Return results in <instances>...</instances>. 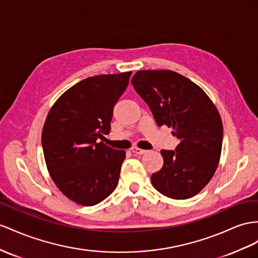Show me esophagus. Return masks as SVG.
<instances>
[{
    "instance_id": "1",
    "label": "esophagus",
    "mask_w": 258,
    "mask_h": 258,
    "mask_svg": "<svg viewBox=\"0 0 258 258\" xmlns=\"http://www.w3.org/2000/svg\"><path fill=\"white\" fill-rule=\"evenodd\" d=\"M131 150L133 151L134 154H137V155H143V154H145L146 153L147 150H145V149H142V148H138V147H136V146H134V147H132L131 148Z\"/></svg>"
}]
</instances>
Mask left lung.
<instances>
[{
  "instance_id": "8db88e82",
  "label": "left lung",
  "mask_w": 258,
  "mask_h": 258,
  "mask_svg": "<svg viewBox=\"0 0 258 258\" xmlns=\"http://www.w3.org/2000/svg\"><path fill=\"white\" fill-rule=\"evenodd\" d=\"M158 126L172 127L174 150H161L163 166L151 175L154 187L173 200L198 194L220 160L223 128L219 112L200 86L168 70L140 71L132 77Z\"/></svg>"
}]
</instances>
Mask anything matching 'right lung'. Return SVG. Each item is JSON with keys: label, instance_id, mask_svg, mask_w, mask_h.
<instances>
[{"label": "right lung", "instance_id": "right-lung-1", "mask_svg": "<svg viewBox=\"0 0 258 258\" xmlns=\"http://www.w3.org/2000/svg\"><path fill=\"white\" fill-rule=\"evenodd\" d=\"M131 74L83 79L49 111L41 135L45 164L57 188L76 204L94 206L117 186L125 151L99 140L110 133L113 107Z\"/></svg>", "mask_w": 258, "mask_h": 258}]
</instances>
